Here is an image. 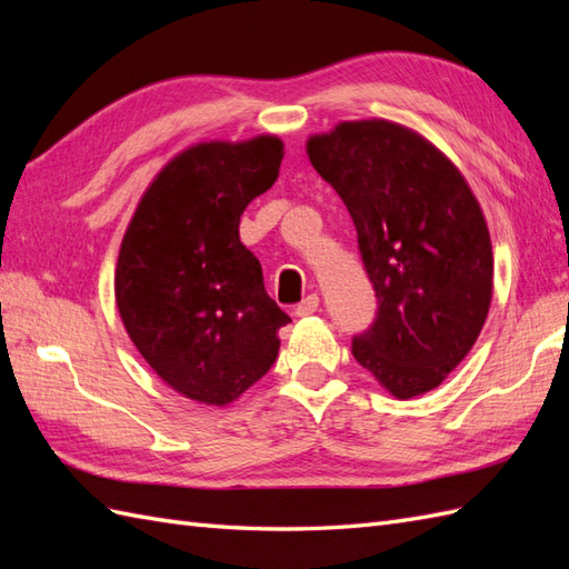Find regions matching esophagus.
Here are the masks:
<instances>
[{
  "mask_svg": "<svg viewBox=\"0 0 569 569\" xmlns=\"http://www.w3.org/2000/svg\"><path fill=\"white\" fill-rule=\"evenodd\" d=\"M318 311H320V299H318V295H308V297L295 308V313H297L299 318L313 316V313H318Z\"/></svg>",
  "mask_w": 569,
  "mask_h": 569,
  "instance_id": "34e87169",
  "label": "esophagus"
}]
</instances>
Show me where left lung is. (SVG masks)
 I'll list each match as a JSON object with an SVG mask.
<instances>
[{
  "instance_id": "left-lung-1",
  "label": "left lung",
  "mask_w": 569,
  "mask_h": 569,
  "mask_svg": "<svg viewBox=\"0 0 569 569\" xmlns=\"http://www.w3.org/2000/svg\"><path fill=\"white\" fill-rule=\"evenodd\" d=\"M308 159L356 226L377 313L351 353L396 399L439 387L487 320L493 256L485 216L456 166L389 120L341 123Z\"/></svg>"
}]
</instances>
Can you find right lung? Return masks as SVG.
<instances>
[{"mask_svg": "<svg viewBox=\"0 0 569 569\" xmlns=\"http://www.w3.org/2000/svg\"><path fill=\"white\" fill-rule=\"evenodd\" d=\"M278 137L206 142L170 161L130 220L116 303L137 351L187 399L226 406L278 358L291 318L239 242V216L278 180Z\"/></svg>", "mask_w": 569, "mask_h": 569, "instance_id": "add662e5", "label": "right lung"}]
</instances>
